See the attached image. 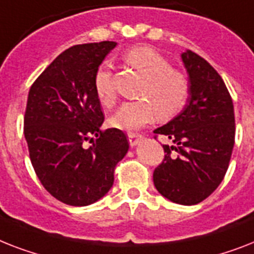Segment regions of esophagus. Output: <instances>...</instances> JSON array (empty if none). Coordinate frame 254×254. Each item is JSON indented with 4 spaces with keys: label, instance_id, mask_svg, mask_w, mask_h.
Here are the masks:
<instances>
[{
    "label": "esophagus",
    "instance_id": "34e87169",
    "mask_svg": "<svg viewBox=\"0 0 254 254\" xmlns=\"http://www.w3.org/2000/svg\"><path fill=\"white\" fill-rule=\"evenodd\" d=\"M127 138H129V143H130V146L133 147V146L139 143V141L142 139V135L138 133H129L127 134Z\"/></svg>",
    "mask_w": 254,
    "mask_h": 254
}]
</instances>
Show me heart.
<instances>
[{
  "mask_svg": "<svg viewBox=\"0 0 254 254\" xmlns=\"http://www.w3.org/2000/svg\"><path fill=\"white\" fill-rule=\"evenodd\" d=\"M123 61L143 77L135 102L124 103L109 119V125L125 131L141 129L158 116L170 120L184 109L190 84L187 74L171 67L170 61L150 47H134L123 55ZM94 91L103 106L116 102L112 71L108 65L99 66L94 75Z\"/></svg>",
  "mask_w": 254,
  "mask_h": 254,
  "instance_id": "heart-1",
  "label": "heart"
}]
</instances>
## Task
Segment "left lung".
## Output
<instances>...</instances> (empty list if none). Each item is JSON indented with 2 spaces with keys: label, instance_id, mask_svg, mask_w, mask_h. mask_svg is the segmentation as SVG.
I'll list each match as a JSON object with an SVG mask.
<instances>
[{
  "label": "left lung",
  "instance_id": "left-lung-1",
  "mask_svg": "<svg viewBox=\"0 0 254 254\" xmlns=\"http://www.w3.org/2000/svg\"><path fill=\"white\" fill-rule=\"evenodd\" d=\"M190 92L180 115L154 130L174 145H163L164 159L154 171V185L163 197L195 205L223 180L235 143L232 99L223 79L205 59L181 53Z\"/></svg>",
  "mask_w": 254,
  "mask_h": 254
}]
</instances>
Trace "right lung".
Returning <instances> with one entry per match:
<instances>
[{"mask_svg": "<svg viewBox=\"0 0 254 254\" xmlns=\"http://www.w3.org/2000/svg\"><path fill=\"white\" fill-rule=\"evenodd\" d=\"M115 47L100 41L64 51L28 92L24 137L31 163L43 187L66 205L87 206L104 197L129 150L123 130L100 129L104 115L94 91L95 73ZM86 140L93 142L90 148Z\"/></svg>", "mask_w": 254, "mask_h": 254, "instance_id": "add662e5", "label": "right lung"}]
</instances>
